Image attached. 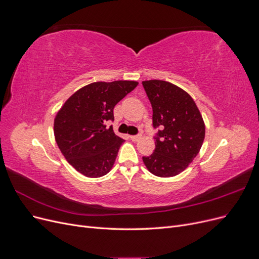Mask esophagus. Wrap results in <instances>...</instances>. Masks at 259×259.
<instances>
[{"instance_id":"obj_1","label":"esophagus","mask_w":259,"mask_h":259,"mask_svg":"<svg viewBox=\"0 0 259 259\" xmlns=\"http://www.w3.org/2000/svg\"><path fill=\"white\" fill-rule=\"evenodd\" d=\"M130 137H131V139L133 140V142H138V140L142 138V136H140V135H132Z\"/></svg>"}]
</instances>
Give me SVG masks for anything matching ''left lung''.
Returning <instances> with one entry per match:
<instances>
[{"label": "left lung", "mask_w": 259, "mask_h": 259, "mask_svg": "<svg viewBox=\"0 0 259 259\" xmlns=\"http://www.w3.org/2000/svg\"><path fill=\"white\" fill-rule=\"evenodd\" d=\"M152 107L156 133L154 152L143 156L148 170L159 177H173L185 170L199 153L205 125L191 96L166 81H144Z\"/></svg>", "instance_id": "obj_1"}]
</instances>
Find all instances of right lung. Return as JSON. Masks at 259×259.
Here are the masks:
<instances>
[{
    "label": "right lung",
    "instance_id": "right-lung-1",
    "mask_svg": "<svg viewBox=\"0 0 259 259\" xmlns=\"http://www.w3.org/2000/svg\"><path fill=\"white\" fill-rule=\"evenodd\" d=\"M138 85L135 81L95 82L76 91L54 120V135L69 164L91 178L109 173L124 139L106 121L114 106Z\"/></svg>",
    "mask_w": 259,
    "mask_h": 259
}]
</instances>
